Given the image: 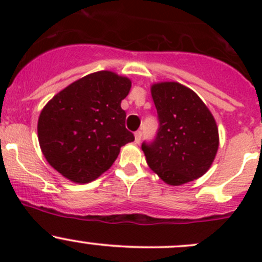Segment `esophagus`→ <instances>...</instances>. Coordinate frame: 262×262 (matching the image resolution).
Wrapping results in <instances>:
<instances>
[{"mask_svg":"<svg viewBox=\"0 0 262 262\" xmlns=\"http://www.w3.org/2000/svg\"><path fill=\"white\" fill-rule=\"evenodd\" d=\"M134 137H136V143H139V142H141V138H142V132L137 130L136 133H134Z\"/></svg>","mask_w":262,"mask_h":262,"instance_id":"34e87169","label":"esophagus"}]
</instances>
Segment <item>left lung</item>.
Instances as JSON below:
<instances>
[{
  "label": "left lung",
  "mask_w": 262,
  "mask_h": 262,
  "mask_svg": "<svg viewBox=\"0 0 262 262\" xmlns=\"http://www.w3.org/2000/svg\"><path fill=\"white\" fill-rule=\"evenodd\" d=\"M150 94L160 126L155 141L142 143L148 166L172 186L199 179L212 166L219 146L212 113L179 82L152 84Z\"/></svg>",
  "instance_id": "obj_1"
}]
</instances>
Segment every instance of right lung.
Masks as SVG:
<instances>
[{
    "label": "right lung",
    "mask_w": 262,
    "mask_h": 262,
    "mask_svg": "<svg viewBox=\"0 0 262 262\" xmlns=\"http://www.w3.org/2000/svg\"><path fill=\"white\" fill-rule=\"evenodd\" d=\"M130 87L129 78L100 71L71 83L43 107L39 144L54 170L86 184L112 167L120 148L134 141L120 106Z\"/></svg>",
    "instance_id": "right-lung-1"
}]
</instances>
